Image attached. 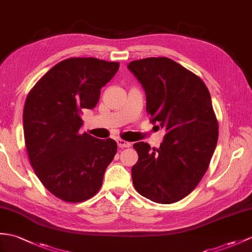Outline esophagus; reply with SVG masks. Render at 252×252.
<instances>
[{
    "label": "esophagus",
    "instance_id": "esophagus-1",
    "mask_svg": "<svg viewBox=\"0 0 252 252\" xmlns=\"http://www.w3.org/2000/svg\"><path fill=\"white\" fill-rule=\"evenodd\" d=\"M117 144H118V146L120 148H128V147H131V143H128V142H126V140H124V139H118L117 140Z\"/></svg>",
    "mask_w": 252,
    "mask_h": 252
}]
</instances>
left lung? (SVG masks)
<instances>
[{
    "instance_id": "left-lung-1",
    "label": "left lung",
    "mask_w": 252,
    "mask_h": 252,
    "mask_svg": "<svg viewBox=\"0 0 252 252\" xmlns=\"http://www.w3.org/2000/svg\"><path fill=\"white\" fill-rule=\"evenodd\" d=\"M127 68L146 92L151 122L165 128L160 148L133 145L138 161L132 167L134 188L160 204L180 201L206 173L218 140V121L204 81L168 58H146Z\"/></svg>"
}]
</instances>
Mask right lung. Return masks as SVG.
<instances>
[{
	"label": "right lung",
	"instance_id": "add662e5",
	"mask_svg": "<svg viewBox=\"0 0 252 252\" xmlns=\"http://www.w3.org/2000/svg\"><path fill=\"white\" fill-rule=\"evenodd\" d=\"M118 62L69 58L50 68L27 96L23 133L29 159L45 188L60 200L84 202L95 195L117 153L112 138L79 133L81 114L96 106L102 87Z\"/></svg>",
	"mask_w": 252,
	"mask_h": 252
}]
</instances>
